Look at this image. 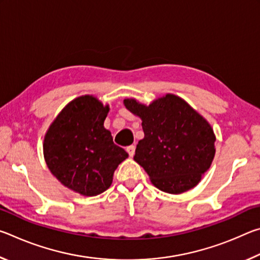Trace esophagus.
<instances>
[{
	"instance_id": "obj_1",
	"label": "esophagus",
	"mask_w": 260,
	"mask_h": 260,
	"mask_svg": "<svg viewBox=\"0 0 260 260\" xmlns=\"http://www.w3.org/2000/svg\"><path fill=\"white\" fill-rule=\"evenodd\" d=\"M126 151L128 152L129 157H133V156H134V153H135V147H134V146H129V147H127V148H126Z\"/></svg>"
}]
</instances>
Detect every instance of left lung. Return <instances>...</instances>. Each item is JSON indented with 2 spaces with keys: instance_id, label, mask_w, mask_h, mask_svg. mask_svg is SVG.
Wrapping results in <instances>:
<instances>
[{
  "instance_id": "obj_1",
  "label": "left lung",
  "mask_w": 260,
  "mask_h": 260,
  "mask_svg": "<svg viewBox=\"0 0 260 260\" xmlns=\"http://www.w3.org/2000/svg\"><path fill=\"white\" fill-rule=\"evenodd\" d=\"M124 105L142 120L144 138L134 160L161 191L181 193L199 184L215 155L213 128L186 101L165 94L146 105L125 99Z\"/></svg>"
}]
</instances>
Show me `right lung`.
<instances>
[{"label": "right lung", "mask_w": 260, "mask_h": 260, "mask_svg": "<svg viewBox=\"0 0 260 260\" xmlns=\"http://www.w3.org/2000/svg\"><path fill=\"white\" fill-rule=\"evenodd\" d=\"M109 110V104L93 95L79 96L65 105L43 140V156L51 174L82 196L107 190L118 165L128 157L104 127Z\"/></svg>", "instance_id": "add662e5"}]
</instances>
